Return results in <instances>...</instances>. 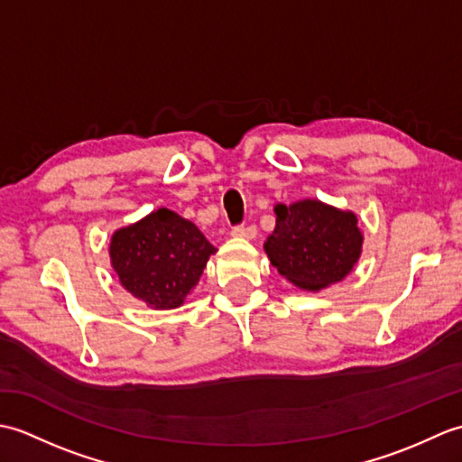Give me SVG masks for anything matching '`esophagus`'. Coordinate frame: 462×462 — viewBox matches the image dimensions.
Here are the masks:
<instances>
[{"label":"esophagus","instance_id":"1","mask_svg":"<svg viewBox=\"0 0 462 462\" xmlns=\"http://www.w3.org/2000/svg\"><path fill=\"white\" fill-rule=\"evenodd\" d=\"M230 234H232L234 238H246V240H252V238H256L258 230H256V226H234Z\"/></svg>","mask_w":462,"mask_h":462}]
</instances>
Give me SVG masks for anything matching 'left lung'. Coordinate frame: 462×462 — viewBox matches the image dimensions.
Masks as SVG:
<instances>
[{
	"mask_svg": "<svg viewBox=\"0 0 462 462\" xmlns=\"http://www.w3.org/2000/svg\"><path fill=\"white\" fill-rule=\"evenodd\" d=\"M276 228L263 250L273 268L301 290L318 291L341 282L361 256L357 216L319 200L278 204Z\"/></svg>",
	"mask_w": 462,
	"mask_h": 462,
	"instance_id": "obj_1",
	"label": "left lung"
}]
</instances>
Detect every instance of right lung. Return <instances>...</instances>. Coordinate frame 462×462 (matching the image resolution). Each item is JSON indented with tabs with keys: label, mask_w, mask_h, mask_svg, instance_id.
Wrapping results in <instances>:
<instances>
[{
	"label": "right lung",
	"mask_w": 462,
	"mask_h": 462,
	"mask_svg": "<svg viewBox=\"0 0 462 462\" xmlns=\"http://www.w3.org/2000/svg\"><path fill=\"white\" fill-rule=\"evenodd\" d=\"M214 252L190 220L169 208L119 228L109 246L121 286L154 310L182 306Z\"/></svg>",
	"instance_id": "right-lung-1"
}]
</instances>
